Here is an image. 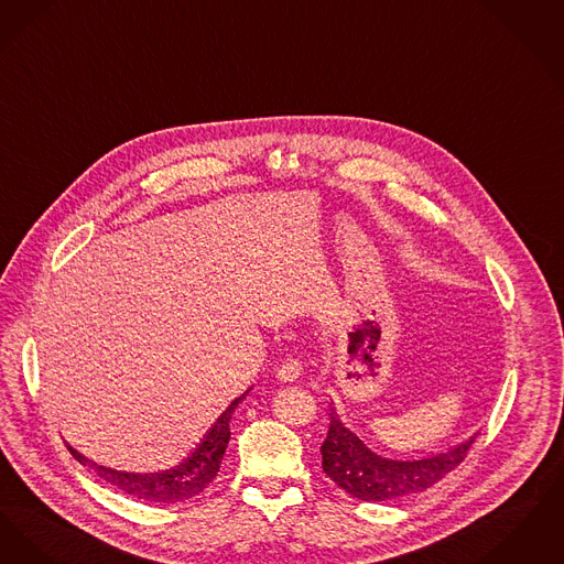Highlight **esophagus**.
Here are the masks:
<instances>
[{
  "instance_id": "34e87169",
  "label": "esophagus",
  "mask_w": 564,
  "mask_h": 564,
  "mask_svg": "<svg viewBox=\"0 0 564 564\" xmlns=\"http://www.w3.org/2000/svg\"><path fill=\"white\" fill-rule=\"evenodd\" d=\"M303 372V368H301V362H296V360H284L280 368H278V379L280 381H294V379H299V375Z\"/></svg>"
}]
</instances>
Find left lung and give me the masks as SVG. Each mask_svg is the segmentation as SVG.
Here are the masks:
<instances>
[{
	"label": "left lung",
	"mask_w": 564,
	"mask_h": 564,
	"mask_svg": "<svg viewBox=\"0 0 564 564\" xmlns=\"http://www.w3.org/2000/svg\"><path fill=\"white\" fill-rule=\"evenodd\" d=\"M471 442L421 459H390L370 451L330 406V425L319 453L324 474L345 492L362 501H390L434 487L466 459Z\"/></svg>",
	"instance_id": "left-lung-1"
}]
</instances>
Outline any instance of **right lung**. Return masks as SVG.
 Here are the masks:
<instances>
[{
  "mask_svg": "<svg viewBox=\"0 0 564 564\" xmlns=\"http://www.w3.org/2000/svg\"><path fill=\"white\" fill-rule=\"evenodd\" d=\"M250 390H246L240 398H236L223 415L215 421V425L208 430L204 441L197 444L196 451L189 453L178 466L160 469V471H122L111 467L98 466L77 453L74 446L67 444L69 453L82 466L95 469L98 478H102L107 485L122 490L126 495L141 499V501H153V503H178L185 499H192L206 489L215 476L219 474L220 462L229 442V421L236 411V406L245 400Z\"/></svg>",
  "mask_w": 564,
  "mask_h": 564,
  "instance_id": "1",
  "label": "right lung"
}]
</instances>
